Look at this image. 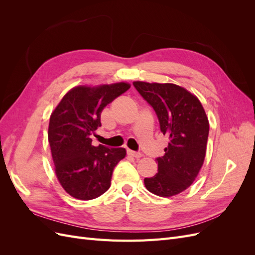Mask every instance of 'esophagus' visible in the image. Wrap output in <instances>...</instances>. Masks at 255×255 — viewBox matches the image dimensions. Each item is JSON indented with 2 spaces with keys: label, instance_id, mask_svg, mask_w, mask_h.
I'll use <instances>...</instances> for the list:
<instances>
[{
  "label": "esophagus",
  "instance_id": "obj_1",
  "mask_svg": "<svg viewBox=\"0 0 255 255\" xmlns=\"http://www.w3.org/2000/svg\"><path fill=\"white\" fill-rule=\"evenodd\" d=\"M128 154L129 156H133L135 158H140L142 156V154L139 153V152H135V151H132V150H128Z\"/></svg>",
  "mask_w": 255,
  "mask_h": 255
}]
</instances>
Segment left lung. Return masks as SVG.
Returning <instances> with one entry per match:
<instances>
[{"label":"left lung","instance_id":"1","mask_svg":"<svg viewBox=\"0 0 255 255\" xmlns=\"http://www.w3.org/2000/svg\"><path fill=\"white\" fill-rule=\"evenodd\" d=\"M133 85L155 111L160 132L169 139L164 156L156 158L158 172L145 177L144 186L159 197L179 195L194 183L204 163L210 130L205 111L194 94L179 85Z\"/></svg>","mask_w":255,"mask_h":255}]
</instances>
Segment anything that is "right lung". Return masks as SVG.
Instances as JSON below:
<instances>
[{
    "mask_svg": "<svg viewBox=\"0 0 255 255\" xmlns=\"http://www.w3.org/2000/svg\"><path fill=\"white\" fill-rule=\"evenodd\" d=\"M126 82L80 85L69 90L51 114L48 138L57 180L67 194L91 200L111 187L113 171L127 155L123 148L92 145L104 107L126 92Z\"/></svg>",
    "mask_w": 255,
    "mask_h": 255,
    "instance_id": "add662e5",
    "label": "right lung"
}]
</instances>
